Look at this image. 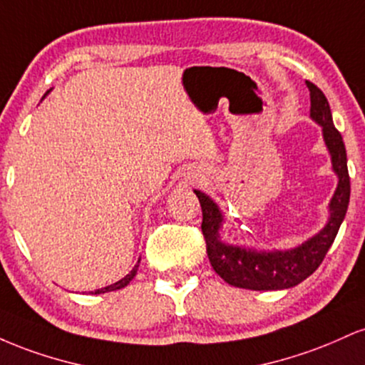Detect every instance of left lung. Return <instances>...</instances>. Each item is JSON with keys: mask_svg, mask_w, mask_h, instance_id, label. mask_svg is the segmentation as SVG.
<instances>
[{"mask_svg": "<svg viewBox=\"0 0 365 365\" xmlns=\"http://www.w3.org/2000/svg\"><path fill=\"white\" fill-rule=\"evenodd\" d=\"M311 91V118L322 127L326 148L331 154L338 187L329 202V220L317 235L290 250H255L221 242L220 228L223 215L220 207L200 190H194L202 207V228L207 257L212 269L228 284L247 290H283L309 278L336 238L350 202V177L346 168V150L341 133L334 128L329 103L317 86L305 81Z\"/></svg>", "mask_w": 365, "mask_h": 365, "instance_id": "8db88e82", "label": "left lung"}]
</instances>
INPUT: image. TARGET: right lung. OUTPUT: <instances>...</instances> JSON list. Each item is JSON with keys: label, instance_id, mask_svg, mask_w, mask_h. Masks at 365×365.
I'll return each mask as SVG.
<instances>
[{"label": "right lung", "instance_id": "add662e5", "mask_svg": "<svg viewBox=\"0 0 365 365\" xmlns=\"http://www.w3.org/2000/svg\"><path fill=\"white\" fill-rule=\"evenodd\" d=\"M140 261V259H139ZM137 267H139V262L135 264V266H133V269L130 271V273L125 276V278H121L120 282H116V283H113V284H110V287H104V288H99V290H94V292H91V293H94V295H98V293H106V292H115V290H120V288H123V287H127V284L132 282L133 279V276L137 274Z\"/></svg>", "mask_w": 365, "mask_h": 365}]
</instances>
